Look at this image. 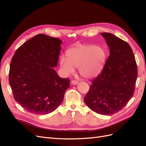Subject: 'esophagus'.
<instances>
[{
  "label": "esophagus",
  "instance_id": "1",
  "mask_svg": "<svg viewBox=\"0 0 146 146\" xmlns=\"http://www.w3.org/2000/svg\"><path fill=\"white\" fill-rule=\"evenodd\" d=\"M71 83H72V84L73 85H77V84L78 83V82L77 80H72Z\"/></svg>",
  "mask_w": 146,
  "mask_h": 146
}]
</instances>
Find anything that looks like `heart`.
Masks as SVG:
<instances>
[{
	"label": "heart",
	"instance_id": "obj_1",
	"mask_svg": "<svg viewBox=\"0 0 146 146\" xmlns=\"http://www.w3.org/2000/svg\"><path fill=\"white\" fill-rule=\"evenodd\" d=\"M66 58L61 56L60 65L66 76H70L78 68L82 76L85 78L96 77L103 69L106 60L104 48L92 45H79L68 49Z\"/></svg>",
	"mask_w": 146,
	"mask_h": 146
}]
</instances>
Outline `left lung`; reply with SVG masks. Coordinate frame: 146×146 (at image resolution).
I'll list each match as a JSON object with an SVG mask.
<instances>
[{
  "label": "left lung",
  "mask_w": 146,
  "mask_h": 146,
  "mask_svg": "<svg viewBox=\"0 0 146 146\" xmlns=\"http://www.w3.org/2000/svg\"><path fill=\"white\" fill-rule=\"evenodd\" d=\"M101 35L109 47L110 56L84 101L96 113L111 115L121 111L133 96L138 70L129 44L111 33Z\"/></svg>",
  "instance_id": "obj_1"
}]
</instances>
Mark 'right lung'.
I'll return each instance as SVG.
<instances>
[{
	"label": "right lung",
	"instance_id": "right-lung-1",
	"mask_svg": "<svg viewBox=\"0 0 146 146\" xmlns=\"http://www.w3.org/2000/svg\"><path fill=\"white\" fill-rule=\"evenodd\" d=\"M60 39L39 34L15 52L10 66L9 83L15 100L26 111L47 114L62 103L70 86L53 68L58 64Z\"/></svg>",
	"mask_w": 146,
	"mask_h": 146
}]
</instances>
